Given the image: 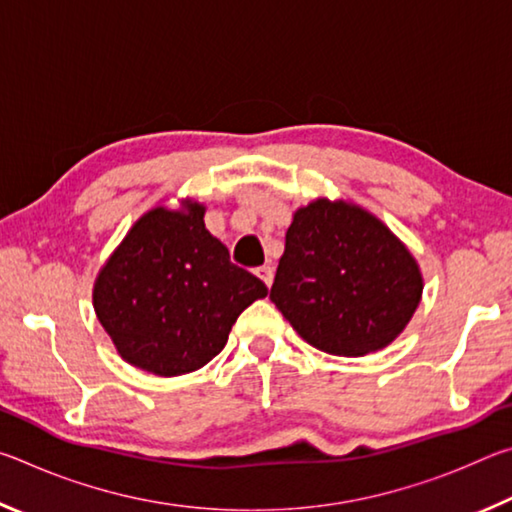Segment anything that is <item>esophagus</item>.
Instances as JSON below:
<instances>
[{
    "label": "esophagus",
    "mask_w": 512,
    "mask_h": 512,
    "mask_svg": "<svg viewBox=\"0 0 512 512\" xmlns=\"http://www.w3.org/2000/svg\"><path fill=\"white\" fill-rule=\"evenodd\" d=\"M257 275L262 277V282L266 284V287H271V284H273V266H268V264L259 266L257 268Z\"/></svg>",
    "instance_id": "obj_1"
}]
</instances>
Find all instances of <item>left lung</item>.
I'll use <instances>...</instances> for the list:
<instances>
[{
	"instance_id": "8db88e82",
	"label": "left lung",
	"mask_w": 512,
	"mask_h": 512,
	"mask_svg": "<svg viewBox=\"0 0 512 512\" xmlns=\"http://www.w3.org/2000/svg\"><path fill=\"white\" fill-rule=\"evenodd\" d=\"M422 287L415 257L375 214L316 198L293 214L271 300L309 345L363 357L404 332Z\"/></svg>"
}]
</instances>
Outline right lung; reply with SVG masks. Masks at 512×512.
Segmentation results:
<instances>
[{
    "mask_svg": "<svg viewBox=\"0 0 512 512\" xmlns=\"http://www.w3.org/2000/svg\"><path fill=\"white\" fill-rule=\"evenodd\" d=\"M205 205L153 207L97 275L92 305L119 357L160 377L203 368L266 284L230 262L205 228Z\"/></svg>",
    "mask_w": 512,
    "mask_h": 512,
    "instance_id": "obj_1",
    "label": "right lung"
}]
</instances>
